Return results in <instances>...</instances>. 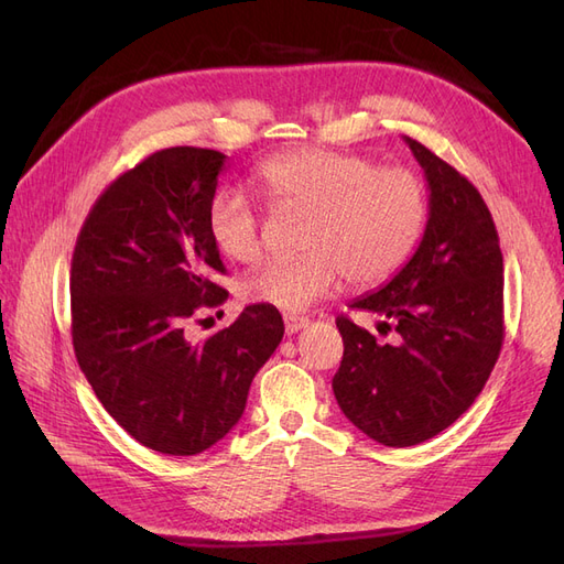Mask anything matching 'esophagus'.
<instances>
[{"label":"esophagus","mask_w":564,"mask_h":564,"mask_svg":"<svg viewBox=\"0 0 564 564\" xmlns=\"http://www.w3.org/2000/svg\"><path fill=\"white\" fill-rule=\"evenodd\" d=\"M308 317H299V315H284V329L286 334H299L301 329L308 327Z\"/></svg>","instance_id":"34e87169"}]
</instances>
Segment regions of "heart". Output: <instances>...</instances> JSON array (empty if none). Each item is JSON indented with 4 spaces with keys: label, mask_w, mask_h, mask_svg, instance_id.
Wrapping results in <instances>:
<instances>
[{
    "label": "heart",
    "mask_w": 564,
    "mask_h": 564,
    "mask_svg": "<svg viewBox=\"0 0 564 564\" xmlns=\"http://www.w3.org/2000/svg\"><path fill=\"white\" fill-rule=\"evenodd\" d=\"M259 181L278 212H303L292 259L256 265L242 282L247 301L299 313L329 296L340 278L365 289L386 282L412 256L429 218L423 181L404 166L303 148L263 162ZM214 245L249 263L263 249V218L240 193H218L207 214Z\"/></svg>",
    "instance_id": "1"
}]
</instances>
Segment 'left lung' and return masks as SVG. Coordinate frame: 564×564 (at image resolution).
<instances>
[{"label": "left lung", "instance_id": "left-lung-1", "mask_svg": "<svg viewBox=\"0 0 564 564\" xmlns=\"http://www.w3.org/2000/svg\"><path fill=\"white\" fill-rule=\"evenodd\" d=\"M404 143L429 183L416 251L350 308L379 315L377 340L340 315L344 360L332 381L346 419L386 447L435 437L480 395L503 344V256L477 187L419 141Z\"/></svg>", "mask_w": 564, "mask_h": 564}]
</instances>
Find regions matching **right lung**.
<instances>
[{
  "label": "right lung",
  "mask_w": 564,
  "mask_h": 564,
  "mask_svg": "<svg viewBox=\"0 0 564 564\" xmlns=\"http://www.w3.org/2000/svg\"><path fill=\"white\" fill-rule=\"evenodd\" d=\"M226 155L166 148L110 183L79 230L73 346L96 398L143 447L195 456L242 419L249 386L284 336L278 308L247 305L204 344L185 324L228 299L207 214Z\"/></svg>",
  "instance_id": "obj_1"
}]
</instances>
